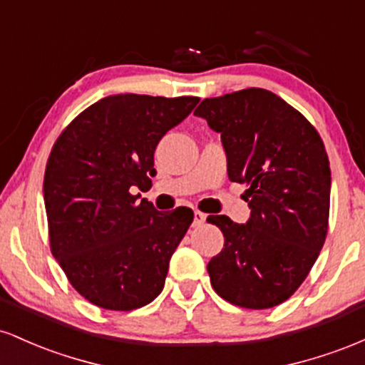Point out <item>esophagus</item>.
Returning a JSON list of instances; mask_svg holds the SVG:
<instances>
[{
	"mask_svg": "<svg viewBox=\"0 0 365 365\" xmlns=\"http://www.w3.org/2000/svg\"><path fill=\"white\" fill-rule=\"evenodd\" d=\"M204 221H206V215L200 211H194V226L204 225Z\"/></svg>",
	"mask_w": 365,
	"mask_h": 365,
	"instance_id": "34e87169",
	"label": "esophagus"
}]
</instances>
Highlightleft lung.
<instances>
[{
	"mask_svg": "<svg viewBox=\"0 0 365 365\" xmlns=\"http://www.w3.org/2000/svg\"><path fill=\"white\" fill-rule=\"evenodd\" d=\"M207 121L228 161V178L245 183L250 217L209 216L225 247L207 264L221 299L245 309L284 302L316 262L329 217L331 171L317 130L266 89L204 99L194 111Z\"/></svg>",
	"mask_w": 365,
	"mask_h": 365,
	"instance_id": "obj_1",
	"label": "left lung"
}]
</instances>
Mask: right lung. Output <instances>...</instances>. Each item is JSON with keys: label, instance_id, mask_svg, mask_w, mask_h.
<instances>
[{"label": "right lung", "instance_id": "obj_1", "mask_svg": "<svg viewBox=\"0 0 365 365\" xmlns=\"http://www.w3.org/2000/svg\"><path fill=\"white\" fill-rule=\"evenodd\" d=\"M197 103L192 96H108L54 142L43 188L49 245L91 304L133 311L165 287L170 259L194 212H159L133 190L150 185L156 145Z\"/></svg>", "mask_w": 365, "mask_h": 365}]
</instances>
